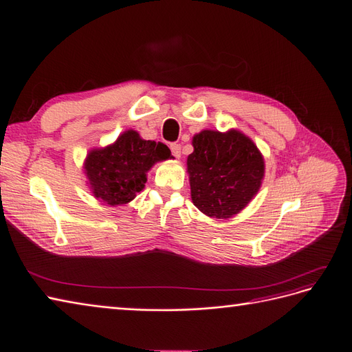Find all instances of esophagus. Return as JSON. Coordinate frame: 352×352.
<instances>
[{
	"mask_svg": "<svg viewBox=\"0 0 352 352\" xmlns=\"http://www.w3.org/2000/svg\"><path fill=\"white\" fill-rule=\"evenodd\" d=\"M171 152H173L175 158H179V156H181V145H178V143H171Z\"/></svg>",
	"mask_w": 352,
	"mask_h": 352,
	"instance_id": "34e87169",
	"label": "esophagus"
}]
</instances>
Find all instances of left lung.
<instances>
[{"instance_id": "1", "label": "left lung", "mask_w": 352, "mask_h": 352, "mask_svg": "<svg viewBox=\"0 0 352 352\" xmlns=\"http://www.w3.org/2000/svg\"><path fill=\"white\" fill-rule=\"evenodd\" d=\"M187 158L191 200L209 217L229 219L256 196L265 173L264 156L236 129L201 130Z\"/></svg>"}]
</instances>
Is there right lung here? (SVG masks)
Masks as SVG:
<instances>
[{
    "label": "right lung",
    "instance_id": "add662e5",
    "mask_svg": "<svg viewBox=\"0 0 352 352\" xmlns=\"http://www.w3.org/2000/svg\"><path fill=\"white\" fill-rule=\"evenodd\" d=\"M169 158L171 151L164 143L142 139L136 130L129 129L110 145L87 153L84 174L100 203L122 206L145 188L149 169Z\"/></svg>",
    "mask_w": 352,
    "mask_h": 352
}]
</instances>
